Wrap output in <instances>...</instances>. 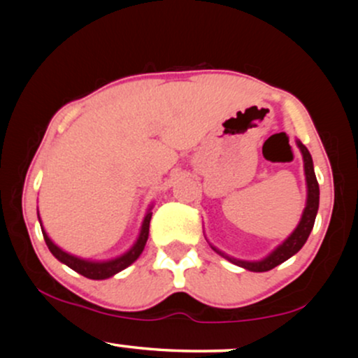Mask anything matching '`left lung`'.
I'll use <instances>...</instances> for the list:
<instances>
[{
    "label": "left lung",
    "mask_w": 358,
    "mask_h": 358,
    "mask_svg": "<svg viewBox=\"0 0 358 358\" xmlns=\"http://www.w3.org/2000/svg\"><path fill=\"white\" fill-rule=\"evenodd\" d=\"M296 145L303 155V163H305L308 196H306V207H305V210H303L301 220H299L298 227L294 229L293 234H291V236L287 237L282 244H279L278 248L269 254V256L261 259V261H242V259L231 257L212 245V249L215 250L217 254H220L222 257H225L227 261L234 262V264L241 266V268L252 271V273H264V271H271L273 268H276V266L281 264V262L287 261L291 256H294V254H296L298 250L305 245L308 237H310L311 229H313V225H315L316 212H318V205H320V187H318V182H316L315 170H313V159H311L310 151H308V148L303 145L301 141H296Z\"/></svg>",
    "instance_id": "1"
}]
</instances>
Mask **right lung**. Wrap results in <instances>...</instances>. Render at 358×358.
<instances>
[{"label":"right lung","mask_w":358,"mask_h":358,"mask_svg":"<svg viewBox=\"0 0 358 358\" xmlns=\"http://www.w3.org/2000/svg\"><path fill=\"white\" fill-rule=\"evenodd\" d=\"M151 215H153V212H151V208H150L145 215V220H143V225H141V231H139V236H138L136 242L133 244V248L127 250V252L122 254V256H119L116 259H109V261H89V259H80L77 256H72V254L65 252V250H62L59 245L53 244L50 237H48V234L45 232L40 217H38V220H40V227H42L43 239H45V242H47L48 249H50V252L57 259H59L60 262H64L65 266H69V268L76 271V273H79V274H82V276H85L89 279H108L110 276H114V274H117L119 271L126 269L127 266L133 264V262L136 261L139 256H141L143 249H145V245H146L148 236H150Z\"/></svg>","instance_id":"1"}]
</instances>
